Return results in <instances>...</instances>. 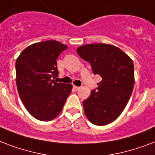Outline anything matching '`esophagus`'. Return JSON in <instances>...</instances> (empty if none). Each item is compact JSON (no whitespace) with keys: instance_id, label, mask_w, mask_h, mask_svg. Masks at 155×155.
<instances>
[{"instance_id":"obj_1","label":"esophagus","mask_w":155,"mask_h":155,"mask_svg":"<svg viewBox=\"0 0 155 155\" xmlns=\"http://www.w3.org/2000/svg\"><path fill=\"white\" fill-rule=\"evenodd\" d=\"M73 88L75 90V91H79V90L80 89V87H77V86H74L73 87Z\"/></svg>"}]
</instances>
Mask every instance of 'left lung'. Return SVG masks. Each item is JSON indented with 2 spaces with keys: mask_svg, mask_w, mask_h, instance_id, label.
<instances>
[{
  "mask_svg": "<svg viewBox=\"0 0 155 155\" xmlns=\"http://www.w3.org/2000/svg\"><path fill=\"white\" fill-rule=\"evenodd\" d=\"M78 54L92 66L95 75L102 80L87 100L83 101L84 113L92 124L113 122L127 105L134 85V63L118 47L104 43L83 45Z\"/></svg>",
  "mask_w": 155,
  "mask_h": 155,
  "instance_id": "obj_1",
  "label": "left lung"
}]
</instances>
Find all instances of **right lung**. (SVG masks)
Masks as SVG:
<instances>
[{"mask_svg": "<svg viewBox=\"0 0 155 155\" xmlns=\"http://www.w3.org/2000/svg\"><path fill=\"white\" fill-rule=\"evenodd\" d=\"M68 46L55 40L36 42L16 60V84L25 108L35 118L49 121L60 113L72 84L56 82V59Z\"/></svg>", "mask_w": 155, "mask_h": 155, "instance_id": "obj_1", "label": "right lung"}]
</instances>
